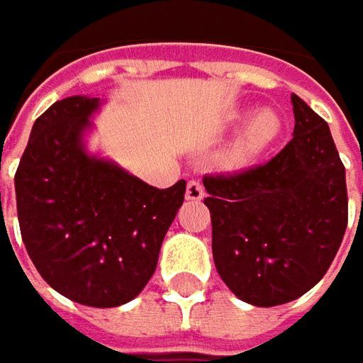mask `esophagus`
Instances as JSON below:
<instances>
[{"label":"esophagus","mask_w":363,"mask_h":363,"mask_svg":"<svg viewBox=\"0 0 363 363\" xmlns=\"http://www.w3.org/2000/svg\"><path fill=\"white\" fill-rule=\"evenodd\" d=\"M186 198L194 200V202H200L203 198V186L198 179H189L188 188H186Z\"/></svg>","instance_id":"34e87169"}]
</instances>
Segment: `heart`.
<instances>
[{
	"instance_id": "obj_1",
	"label": "heart",
	"mask_w": 363,
	"mask_h": 363,
	"mask_svg": "<svg viewBox=\"0 0 363 363\" xmlns=\"http://www.w3.org/2000/svg\"><path fill=\"white\" fill-rule=\"evenodd\" d=\"M281 131V121L272 111H260L248 125L244 127L242 133L234 139V143L224 155V163L228 167H244L250 161H255L277 139Z\"/></svg>"
}]
</instances>
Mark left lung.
I'll use <instances>...</instances> for the list:
<instances>
[{"label": "left lung", "instance_id": "8db88e82", "mask_svg": "<svg viewBox=\"0 0 363 363\" xmlns=\"http://www.w3.org/2000/svg\"><path fill=\"white\" fill-rule=\"evenodd\" d=\"M291 103L293 139L271 161L203 175L218 274L257 307L313 289L347 228L345 167L328 123L297 94Z\"/></svg>", "mask_w": 363, "mask_h": 363}]
</instances>
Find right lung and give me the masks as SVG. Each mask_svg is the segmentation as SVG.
<instances>
[{"mask_svg":"<svg viewBox=\"0 0 363 363\" xmlns=\"http://www.w3.org/2000/svg\"><path fill=\"white\" fill-rule=\"evenodd\" d=\"M99 99L68 96L35 119L16 172L21 240L54 291L89 307L135 299L186 196L91 157L82 133Z\"/></svg>","mask_w":363,"mask_h":363,"instance_id":"add662e5","label":"right lung"}]
</instances>
